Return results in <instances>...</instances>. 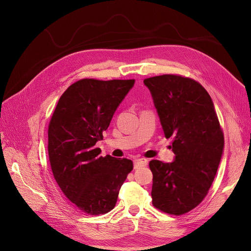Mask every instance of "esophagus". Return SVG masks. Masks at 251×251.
Masks as SVG:
<instances>
[{"label": "esophagus", "mask_w": 251, "mask_h": 251, "mask_svg": "<svg viewBox=\"0 0 251 251\" xmlns=\"http://www.w3.org/2000/svg\"><path fill=\"white\" fill-rule=\"evenodd\" d=\"M148 165V160L147 159H138L134 161V169H138L141 167H144Z\"/></svg>", "instance_id": "34e87169"}]
</instances>
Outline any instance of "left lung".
<instances>
[{
	"label": "left lung",
	"mask_w": 251,
	"mask_h": 251,
	"mask_svg": "<svg viewBox=\"0 0 251 251\" xmlns=\"http://www.w3.org/2000/svg\"><path fill=\"white\" fill-rule=\"evenodd\" d=\"M151 90L173 163L150 162L152 205L180 216L199 205L212 186L224 149V133L212 99L194 79L175 74L143 80Z\"/></svg>",
	"instance_id": "8db88e82"
}]
</instances>
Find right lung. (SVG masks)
<instances>
[{
	"label": "right lung",
	"mask_w": 251,
	"mask_h": 251,
	"mask_svg": "<svg viewBox=\"0 0 251 251\" xmlns=\"http://www.w3.org/2000/svg\"><path fill=\"white\" fill-rule=\"evenodd\" d=\"M134 82L80 79L65 90L51 115L48 151L52 175L64 195L85 214L112 210L133 170L131 160L100 156L96 143Z\"/></svg>",
	"instance_id": "right-lung-1"
}]
</instances>
